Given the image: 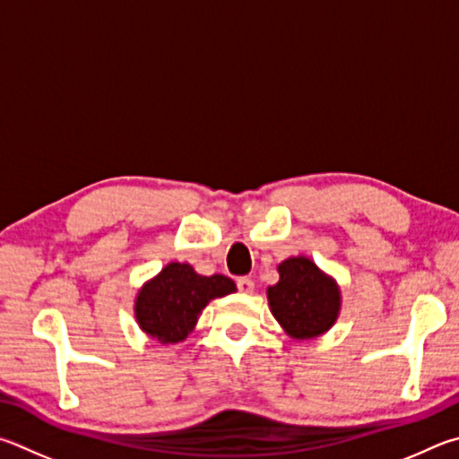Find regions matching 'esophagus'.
<instances>
[{
	"mask_svg": "<svg viewBox=\"0 0 459 459\" xmlns=\"http://www.w3.org/2000/svg\"><path fill=\"white\" fill-rule=\"evenodd\" d=\"M236 284H238V290L244 292V294H250L254 290V280L247 278V276H239L236 280Z\"/></svg>",
	"mask_w": 459,
	"mask_h": 459,
	"instance_id": "obj_1",
	"label": "esophagus"
}]
</instances>
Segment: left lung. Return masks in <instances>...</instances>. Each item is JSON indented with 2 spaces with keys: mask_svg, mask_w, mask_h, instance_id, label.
<instances>
[{
  "mask_svg": "<svg viewBox=\"0 0 459 459\" xmlns=\"http://www.w3.org/2000/svg\"><path fill=\"white\" fill-rule=\"evenodd\" d=\"M278 284L268 288L270 308L294 339H315L334 325L341 292L308 258H288L278 266Z\"/></svg>",
  "mask_w": 459,
  "mask_h": 459,
  "instance_id": "1",
  "label": "left lung"
}]
</instances>
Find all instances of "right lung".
Masks as SVG:
<instances>
[{
    "instance_id": "1",
    "label": "right lung",
    "mask_w": 459,
    "mask_h": 459,
    "mask_svg": "<svg viewBox=\"0 0 459 459\" xmlns=\"http://www.w3.org/2000/svg\"><path fill=\"white\" fill-rule=\"evenodd\" d=\"M231 292H236L231 278L199 276L189 264L173 262L136 296V320L152 339L165 344L179 342L193 331L209 300Z\"/></svg>"
}]
</instances>
